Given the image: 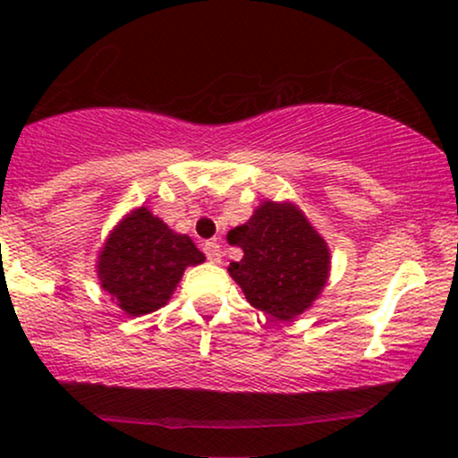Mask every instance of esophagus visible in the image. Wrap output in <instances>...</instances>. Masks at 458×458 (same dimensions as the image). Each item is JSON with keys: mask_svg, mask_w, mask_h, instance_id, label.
<instances>
[{"mask_svg": "<svg viewBox=\"0 0 458 458\" xmlns=\"http://www.w3.org/2000/svg\"><path fill=\"white\" fill-rule=\"evenodd\" d=\"M204 254H207V259L211 262H222L224 250L217 241H207V243H204Z\"/></svg>", "mask_w": 458, "mask_h": 458, "instance_id": "34e87169", "label": "esophagus"}]
</instances>
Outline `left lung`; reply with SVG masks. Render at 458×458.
Returning a JSON list of instances; mask_svg holds the SVG:
<instances>
[{
	"instance_id": "1",
	"label": "left lung",
	"mask_w": 458,
	"mask_h": 458,
	"mask_svg": "<svg viewBox=\"0 0 458 458\" xmlns=\"http://www.w3.org/2000/svg\"><path fill=\"white\" fill-rule=\"evenodd\" d=\"M228 243L243 250L228 271L247 301L280 320L306 312L329 277V247L293 202H262Z\"/></svg>"
}]
</instances>
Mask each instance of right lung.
Segmentation results:
<instances>
[{
    "instance_id": "obj_1",
    "label": "right lung",
    "mask_w": 458,
    "mask_h": 458,
    "mask_svg": "<svg viewBox=\"0 0 458 458\" xmlns=\"http://www.w3.org/2000/svg\"><path fill=\"white\" fill-rule=\"evenodd\" d=\"M199 262L204 254L187 234H176L140 207L112 230L97 269L115 306L129 317H141L165 306L187 267Z\"/></svg>"
}]
</instances>
